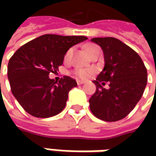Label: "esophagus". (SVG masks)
Instances as JSON below:
<instances>
[{
	"label": "esophagus",
	"mask_w": 156,
	"mask_h": 156,
	"mask_svg": "<svg viewBox=\"0 0 156 156\" xmlns=\"http://www.w3.org/2000/svg\"><path fill=\"white\" fill-rule=\"evenodd\" d=\"M83 83H85V81H81V80H77V84H78V85H81V84H83Z\"/></svg>",
	"instance_id": "obj_1"
}]
</instances>
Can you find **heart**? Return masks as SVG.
Segmentation results:
<instances>
[{
  "mask_svg": "<svg viewBox=\"0 0 156 156\" xmlns=\"http://www.w3.org/2000/svg\"><path fill=\"white\" fill-rule=\"evenodd\" d=\"M95 47H97V46L95 45H88L87 47V52L90 51L91 49H93L94 48H95ZM72 52H73V48H69V50L67 51L66 53V55H65V60H69L70 56H71V55H72ZM94 72L93 69H77V70H75V74L79 78H81V79H86L87 78L89 75H91L92 73Z\"/></svg>",
  "mask_w": 156,
  "mask_h": 156,
  "instance_id": "1",
  "label": "heart"
}]
</instances>
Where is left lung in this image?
<instances>
[{
  "instance_id": "left-lung-1",
  "label": "left lung",
  "mask_w": 156,
  "mask_h": 156,
  "mask_svg": "<svg viewBox=\"0 0 156 156\" xmlns=\"http://www.w3.org/2000/svg\"><path fill=\"white\" fill-rule=\"evenodd\" d=\"M101 48L105 65L93 82L96 91L89 99L90 110L105 122L126 117L141 98L147 85V69L139 55L114 37L93 38ZM109 81L110 88L101 86Z\"/></svg>"
}]
</instances>
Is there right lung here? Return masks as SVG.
I'll return each mask as SVG.
<instances>
[{"label": "right lung", "instance_id": "1", "mask_svg": "<svg viewBox=\"0 0 156 156\" xmlns=\"http://www.w3.org/2000/svg\"><path fill=\"white\" fill-rule=\"evenodd\" d=\"M87 39L82 35L44 34L16 50L9 62L8 78L13 95L27 113L48 118L64 109L69 92L77 83L69 76L57 82L48 75L58 71L71 47Z\"/></svg>", "mask_w": 156, "mask_h": 156}]
</instances>
